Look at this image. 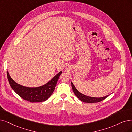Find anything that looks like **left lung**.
<instances>
[{"label": "left lung", "instance_id": "left-lung-1", "mask_svg": "<svg viewBox=\"0 0 132 132\" xmlns=\"http://www.w3.org/2000/svg\"><path fill=\"white\" fill-rule=\"evenodd\" d=\"M72 84V90L73 91L74 94H75V95L78 98H79L80 101L85 102V103H97V102H101L102 101L104 100V99H105L106 97H108V96H106L105 97H100V98H96V97H89V96H85L83 94H82L81 93H80V92H79L78 91L76 88L75 87V86H74L73 82H71Z\"/></svg>", "mask_w": 132, "mask_h": 132}]
</instances>
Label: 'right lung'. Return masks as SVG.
I'll list each match as a JSON object with an SVG mask.
<instances>
[{
  "instance_id": "1",
  "label": "right lung",
  "mask_w": 132,
  "mask_h": 132,
  "mask_svg": "<svg viewBox=\"0 0 132 132\" xmlns=\"http://www.w3.org/2000/svg\"><path fill=\"white\" fill-rule=\"evenodd\" d=\"M61 73L62 72L60 71L47 84L37 87H28L16 83L10 76L7 71V76L9 84L14 91L23 99L33 103L43 102L48 99L54 90Z\"/></svg>"
}]
</instances>
